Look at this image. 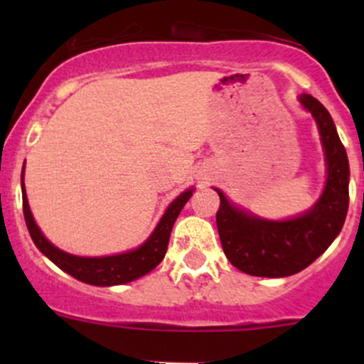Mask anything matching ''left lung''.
I'll return each instance as SVG.
<instances>
[{"instance_id": "8db88e82", "label": "left lung", "mask_w": 364, "mask_h": 364, "mask_svg": "<svg viewBox=\"0 0 364 364\" xmlns=\"http://www.w3.org/2000/svg\"><path fill=\"white\" fill-rule=\"evenodd\" d=\"M321 132L328 179L321 199L296 218L273 222L236 208L220 196L216 227L223 252L234 267L252 277H291L328 250L343 227L348 209V160L328 109L311 95H301Z\"/></svg>"}]
</instances>
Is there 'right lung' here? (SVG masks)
I'll use <instances>...</instances> for the list:
<instances>
[{
  "instance_id": "right-lung-1",
  "label": "right lung",
  "mask_w": 364,
  "mask_h": 364,
  "mask_svg": "<svg viewBox=\"0 0 364 364\" xmlns=\"http://www.w3.org/2000/svg\"><path fill=\"white\" fill-rule=\"evenodd\" d=\"M21 186H23V209L26 225H28L29 236H31L36 248L47 259L53 260L60 269H63L65 273L72 274L73 278L84 282V284L97 285V287H111V285L128 284V282L137 280V278L144 277L149 271L155 269L165 257V252H167L172 225H174L183 205L188 203L193 192V188H190L183 192L178 199L172 200L167 211L161 216L156 229L153 230L151 236L141 247L135 248V250L109 257H77L54 247L35 223V218H33L31 209H29L28 204V197H26L24 168L23 176H21Z\"/></svg>"
}]
</instances>
